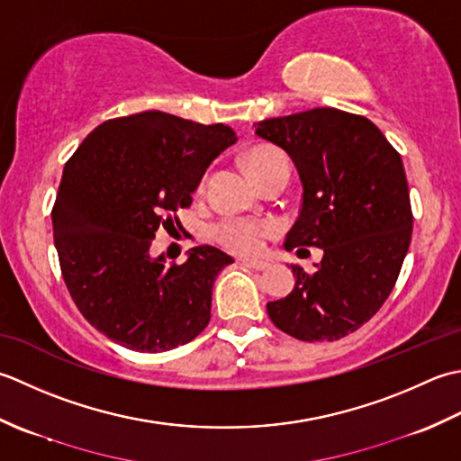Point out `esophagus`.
<instances>
[{"label": "esophagus", "mask_w": 461, "mask_h": 461, "mask_svg": "<svg viewBox=\"0 0 461 461\" xmlns=\"http://www.w3.org/2000/svg\"><path fill=\"white\" fill-rule=\"evenodd\" d=\"M240 262L244 267H250V268H255V270H267L270 265L268 262H265V260H250V258H240Z\"/></svg>", "instance_id": "34e87169"}]
</instances>
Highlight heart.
I'll list each match as a JSON object with an SVG mask.
<instances>
[{
    "mask_svg": "<svg viewBox=\"0 0 461 461\" xmlns=\"http://www.w3.org/2000/svg\"><path fill=\"white\" fill-rule=\"evenodd\" d=\"M285 161L283 153L275 147H255L247 155V167L257 178L267 167ZM275 232L270 222L250 221V219H224L212 227V239L227 250L239 252V255H255L265 247L267 239Z\"/></svg>",
    "mask_w": 461,
    "mask_h": 461,
    "instance_id": "b5f03b06",
    "label": "heart"
}]
</instances>
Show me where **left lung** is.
I'll use <instances>...</instances> for the list:
<instances>
[{"instance_id":"left-lung-1","label":"left lung","mask_w":461,"mask_h":461,"mask_svg":"<svg viewBox=\"0 0 461 461\" xmlns=\"http://www.w3.org/2000/svg\"><path fill=\"white\" fill-rule=\"evenodd\" d=\"M257 135L293 158L303 206L285 249H322L314 272L268 303L270 321L304 342L358 330L386 303L411 240L410 191L400 153L370 119L316 107L255 123Z\"/></svg>"}]
</instances>
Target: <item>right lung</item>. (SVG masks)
I'll list each match as a JSON object with an SVG mask.
<instances>
[{
	"label": "right lung",
	"mask_w": 461,
	"mask_h": 461,
	"mask_svg": "<svg viewBox=\"0 0 461 461\" xmlns=\"http://www.w3.org/2000/svg\"><path fill=\"white\" fill-rule=\"evenodd\" d=\"M237 143L227 125L143 111L93 129L65 163L53 240L75 306L109 340L135 352L191 342L211 321L212 283L232 258L201 244L185 262L153 257L209 165Z\"/></svg>",
	"instance_id": "right-lung-1"
}]
</instances>
